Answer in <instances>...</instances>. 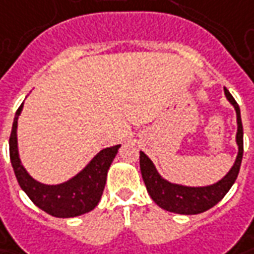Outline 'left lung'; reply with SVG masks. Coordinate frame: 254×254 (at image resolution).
<instances>
[{
	"mask_svg": "<svg viewBox=\"0 0 254 254\" xmlns=\"http://www.w3.org/2000/svg\"><path fill=\"white\" fill-rule=\"evenodd\" d=\"M225 95L236 110V118H238L236 142L239 146V153L231 171L221 181L208 187H184L179 184H171L167 180L162 179V176L156 171L152 160L143 152H140V156H139L140 171H142V179L144 181L146 190L154 202L163 209L183 215H195L205 212L209 208L216 205L226 195V192L231 190L233 183L238 179V174L241 170L242 157H243V127H242L241 110H239L238 102L226 88H225Z\"/></svg>",
	"mask_w": 254,
	"mask_h": 254,
	"instance_id": "obj_1",
	"label": "left lung"
}]
</instances>
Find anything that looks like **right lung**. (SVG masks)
I'll use <instances>...</instances> for the list:
<instances>
[{
    "mask_svg": "<svg viewBox=\"0 0 254 254\" xmlns=\"http://www.w3.org/2000/svg\"><path fill=\"white\" fill-rule=\"evenodd\" d=\"M23 104H21L15 114L9 136V157L21 188L35 205L56 218H73L92 211L100 202L107 183V173L111 163L118 153L121 144L101 150L83 171H80L75 177L66 183L57 186L42 184L32 179L19 160L16 125Z\"/></svg>",
    "mask_w": 254,
    "mask_h": 254,
    "instance_id": "obj_1",
    "label": "right lung"
}]
</instances>
